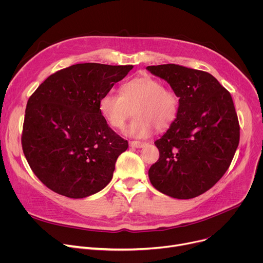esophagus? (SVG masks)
I'll return each mask as SVG.
<instances>
[{
    "mask_svg": "<svg viewBox=\"0 0 263 263\" xmlns=\"http://www.w3.org/2000/svg\"><path fill=\"white\" fill-rule=\"evenodd\" d=\"M146 144L143 142H137V141H132L130 142V146L133 148H143Z\"/></svg>",
    "mask_w": 263,
    "mask_h": 263,
    "instance_id": "esophagus-1",
    "label": "esophagus"
}]
</instances>
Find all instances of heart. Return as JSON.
Wrapping results in <instances>:
<instances>
[{
	"instance_id": "1",
	"label": "heart",
	"mask_w": 263,
	"mask_h": 263,
	"mask_svg": "<svg viewBox=\"0 0 263 263\" xmlns=\"http://www.w3.org/2000/svg\"><path fill=\"white\" fill-rule=\"evenodd\" d=\"M99 112L109 127L121 129L133 107L134 119L123 133L134 139H147L158 131L168 129L179 113L177 95L165 89L162 83L150 76H140L123 83L120 95L108 90L99 99Z\"/></svg>"
}]
</instances>
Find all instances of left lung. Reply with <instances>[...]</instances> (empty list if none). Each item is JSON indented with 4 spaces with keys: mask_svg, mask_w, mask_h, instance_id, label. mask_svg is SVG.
<instances>
[{
    "mask_svg": "<svg viewBox=\"0 0 263 263\" xmlns=\"http://www.w3.org/2000/svg\"><path fill=\"white\" fill-rule=\"evenodd\" d=\"M179 98L175 122L155 142L160 158L150 182L163 194L190 199L211 189L228 170L240 141L229 91L210 73L180 65L148 66Z\"/></svg>",
    "mask_w": 263,
    "mask_h": 263,
    "instance_id": "8db88e82",
    "label": "left lung"
}]
</instances>
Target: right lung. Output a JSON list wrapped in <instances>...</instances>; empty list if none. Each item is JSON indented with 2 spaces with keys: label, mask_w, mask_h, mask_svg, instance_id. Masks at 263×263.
Wrapping results in <instances>:
<instances>
[{
  "label": "right lung",
  "mask_w": 263,
  "mask_h": 263,
  "mask_svg": "<svg viewBox=\"0 0 263 263\" xmlns=\"http://www.w3.org/2000/svg\"><path fill=\"white\" fill-rule=\"evenodd\" d=\"M133 68L77 64L51 74L26 104L22 149L33 173L53 192L84 198L112 180L128 142L108 127L99 99Z\"/></svg>",
  "instance_id": "right-lung-1"
}]
</instances>
